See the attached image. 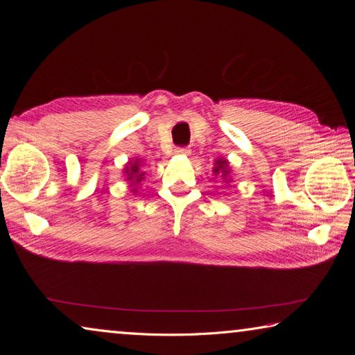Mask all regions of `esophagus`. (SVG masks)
<instances>
[{"mask_svg":"<svg viewBox=\"0 0 355 355\" xmlns=\"http://www.w3.org/2000/svg\"><path fill=\"white\" fill-rule=\"evenodd\" d=\"M190 147H178L176 148V153L178 155H190Z\"/></svg>","mask_w":355,"mask_h":355,"instance_id":"obj_1","label":"esophagus"}]
</instances>
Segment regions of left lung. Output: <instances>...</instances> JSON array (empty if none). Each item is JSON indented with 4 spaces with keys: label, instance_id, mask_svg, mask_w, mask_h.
Masks as SVG:
<instances>
[{
    "label": "left lung",
    "instance_id": "left-lung-1",
    "mask_svg": "<svg viewBox=\"0 0 355 355\" xmlns=\"http://www.w3.org/2000/svg\"><path fill=\"white\" fill-rule=\"evenodd\" d=\"M227 161L226 159H217L216 161V167H214V175H222L223 178L227 176Z\"/></svg>",
    "mask_w": 355,
    "mask_h": 355
}]
</instances>
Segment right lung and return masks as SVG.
<instances>
[{
    "label": "right lung",
    "mask_w": 355,
    "mask_h": 355,
    "mask_svg": "<svg viewBox=\"0 0 355 355\" xmlns=\"http://www.w3.org/2000/svg\"><path fill=\"white\" fill-rule=\"evenodd\" d=\"M124 173L132 185H138L144 179V171H141L139 168V159L129 162V167H125Z\"/></svg>",
    "instance_id": "1"
}]
</instances>
